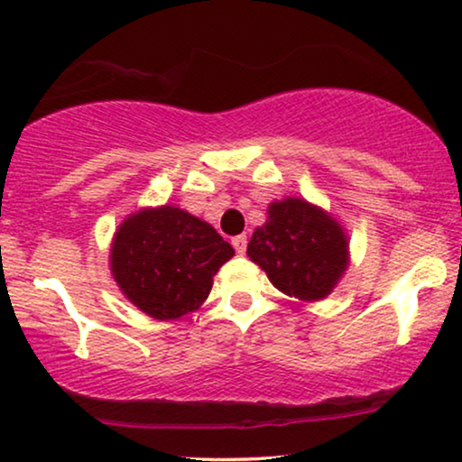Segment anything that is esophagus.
Listing matches in <instances>:
<instances>
[{
    "label": "esophagus",
    "mask_w": 462,
    "mask_h": 462,
    "mask_svg": "<svg viewBox=\"0 0 462 462\" xmlns=\"http://www.w3.org/2000/svg\"><path fill=\"white\" fill-rule=\"evenodd\" d=\"M233 248H236L237 254H245V248H248V237L245 236H236L231 239Z\"/></svg>",
    "instance_id": "34e87169"
}]
</instances>
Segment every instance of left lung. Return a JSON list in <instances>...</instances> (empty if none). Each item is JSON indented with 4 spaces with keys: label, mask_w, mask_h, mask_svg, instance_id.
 Wrapping results in <instances>:
<instances>
[{
    "label": "left lung",
    "mask_w": 462,
    "mask_h": 462,
    "mask_svg": "<svg viewBox=\"0 0 462 462\" xmlns=\"http://www.w3.org/2000/svg\"><path fill=\"white\" fill-rule=\"evenodd\" d=\"M248 256L277 290L300 300H319L346 269V237L318 206L288 198L269 206L267 223L252 233Z\"/></svg>",
    "instance_id": "left-lung-1"
}]
</instances>
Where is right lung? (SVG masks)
I'll return each mask as SVG.
<instances>
[{"mask_svg": "<svg viewBox=\"0 0 462 462\" xmlns=\"http://www.w3.org/2000/svg\"><path fill=\"white\" fill-rule=\"evenodd\" d=\"M233 254L214 226L162 206L124 220L113 239L111 271L141 311L176 319L208 299L212 277Z\"/></svg>", "mask_w": 462, "mask_h": 462, "instance_id": "add662e5", "label": "right lung"}]
</instances>
